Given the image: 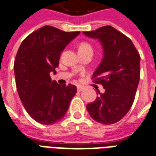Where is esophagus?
Instances as JSON below:
<instances>
[{"label": "esophagus", "instance_id": "esophagus-1", "mask_svg": "<svg viewBox=\"0 0 156 156\" xmlns=\"http://www.w3.org/2000/svg\"><path fill=\"white\" fill-rule=\"evenodd\" d=\"M77 89H78V91H82L83 89H84V87H82V86H78V87H77Z\"/></svg>", "mask_w": 156, "mask_h": 156}]
</instances>
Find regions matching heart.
I'll return each instance as SVG.
<instances>
[{
	"instance_id": "heart-1",
	"label": "heart",
	"mask_w": 156,
	"mask_h": 156,
	"mask_svg": "<svg viewBox=\"0 0 156 156\" xmlns=\"http://www.w3.org/2000/svg\"><path fill=\"white\" fill-rule=\"evenodd\" d=\"M88 48H91V46L90 44L86 43V42H83L80 44L79 46V50H83V49H88ZM92 49V48H91Z\"/></svg>"
}]
</instances>
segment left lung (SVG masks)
Returning <instances> with one entry per match:
<instances>
[{
  "instance_id": "8db88e82",
  "label": "left lung",
  "mask_w": 156,
  "mask_h": 156,
  "mask_svg": "<svg viewBox=\"0 0 156 156\" xmlns=\"http://www.w3.org/2000/svg\"><path fill=\"white\" fill-rule=\"evenodd\" d=\"M101 44L103 57L93 73L95 82L105 89L87 105L89 115L98 123L109 125L121 120L134 101L140 80V55L130 39L111 26L83 32Z\"/></svg>"
}]
</instances>
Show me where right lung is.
Returning <instances> with one entry per match:
<instances>
[{
	"label": "right lung",
	"instance_id": "obj_1",
	"mask_svg": "<svg viewBox=\"0 0 156 156\" xmlns=\"http://www.w3.org/2000/svg\"><path fill=\"white\" fill-rule=\"evenodd\" d=\"M79 33L44 26L28 35L18 50L14 64L18 93L37 123L53 124L60 120L77 92L76 86L59 85L50 73H56L60 53Z\"/></svg>",
	"mask_w": 156,
	"mask_h": 156
}]
</instances>
